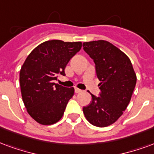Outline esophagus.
I'll return each mask as SVG.
<instances>
[{
  "label": "esophagus",
  "mask_w": 154,
  "mask_h": 154,
  "mask_svg": "<svg viewBox=\"0 0 154 154\" xmlns=\"http://www.w3.org/2000/svg\"><path fill=\"white\" fill-rule=\"evenodd\" d=\"M82 91V90H80V89L75 88V93H81Z\"/></svg>",
  "instance_id": "obj_1"
}]
</instances>
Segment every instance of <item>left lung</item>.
Wrapping results in <instances>:
<instances>
[{
	"label": "left lung",
	"instance_id": "8db88e82",
	"mask_svg": "<svg viewBox=\"0 0 154 154\" xmlns=\"http://www.w3.org/2000/svg\"><path fill=\"white\" fill-rule=\"evenodd\" d=\"M83 49L94 60L101 91L99 97L91 94V103L83 107V112L94 126H110L129 104L136 74L126 54L110 42L103 40L84 42Z\"/></svg>",
	"mask_w": 154,
	"mask_h": 154
}]
</instances>
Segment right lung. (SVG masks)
<instances>
[{
	"mask_svg": "<svg viewBox=\"0 0 154 154\" xmlns=\"http://www.w3.org/2000/svg\"><path fill=\"white\" fill-rule=\"evenodd\" d=\"M82 48V42L47 41L28 54L23 63L19 82L28 114L42 125L56 123L63 115L74 88L55 84L58 75L64 76L69 60Z\"/></svg>",
	"mask_w": 154,
	"mask_h": 154,
	"instance_id": "add662e5",
	"label": "right lung"
}]
</instances>
